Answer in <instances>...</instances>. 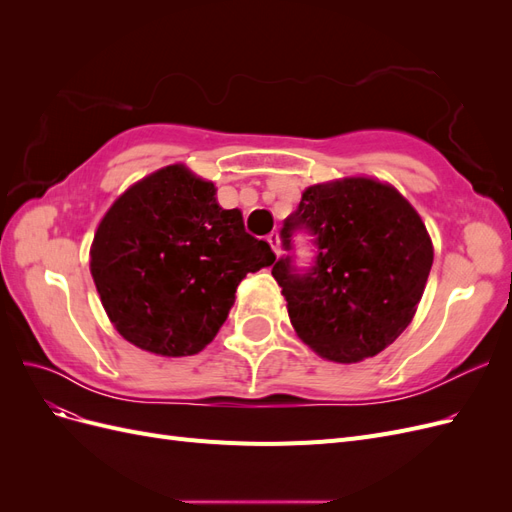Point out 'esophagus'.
Masks as SVG:
<instances>
[{
  "label": "esophagus",
  "mask_w": 512,
  "mask_h": 512,
  "mask_svg": "<svg viewBox=\"0 0 512 512\" xmlns=\"http://www.w3.org/2000/svg\"><path fill=\"white\" fill-rule=\"evenodd\" d=\"M267 241H269V245L273 247V252L277 254V256H280L282 254V241H280V232H269V235H267Z\"/></svg>",
  "instance_id": "34e87169"
}]
</instances>
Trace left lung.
Returning a JSON list of instances; mask_svg holds the SVG:
<instances>
[{"instance_id":"obj_1","label":"left lung","mask_w":512,"mask_h":512,"mask_svg":"<svg viewBox=\"0 0 512 512\" xmlns=\"http://www.w3.org/2000/svg\"><path fill=\"white\" fill-rule=\"evenodd\" d=\"M314 237V265L299 271L292 256L273 265L288 316L322 359L356 363L382 352L406 331L433 262L429 232L393 185L348 177L309 185L284 220L282 243Z\"/></svg>"}]
</instances>
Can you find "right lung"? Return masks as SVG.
I'll return each instance as SVG.
<instances>
[{"mask_svg": "<svg viewBox=\"0 0 512 512\" xmlns=\"http://www.w3.org/2000/svg\"><path fill=\"white\" fill-rule=\"evenodd\" d=\"M91 275L115 329L136 348L190 356L218 335L247 273L271 267L267 241L222 209L215 185L183 164L123 192L91 243Z\"/></svg>", "mask_w": 512, "mask_h": 512, "instance_id": "right-lung-1", "label": "right lung"}]
</instances>
